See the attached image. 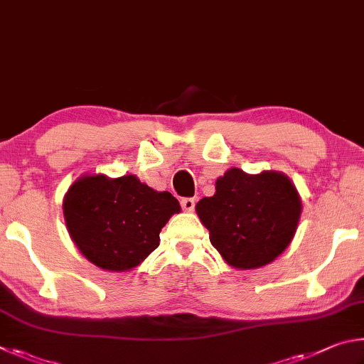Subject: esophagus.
<instances>
[{"label":"esophagus","instance_id":"34e87169","mask_svg":"<svg viewBox=\"0 0 364 364\" xmlns=\"http://www.w3.org/2000/svg\"><path fill=\"white\" fill-rule=\"evenodd\" d=\"M181 206L186 213H192L195 209V200L193 198H183V200H181Z\"/></svg>","mask_w":364,"mask_h":364}]
</instances>
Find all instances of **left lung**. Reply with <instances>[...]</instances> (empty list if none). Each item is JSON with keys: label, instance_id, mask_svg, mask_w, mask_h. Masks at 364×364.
I'll use <instances>...</instances> for the list:
<instances>
[{"label": "left lung", "instance_id": "1", "mask_svg": "<svg viewBox=\"0 0 364 364\" xmlns=\"http://www.w3.org/2000/svg\"><path fill=\"white\" fill-rule=\"evenodd\" d=\"M195 209L222 259L233 269L251 270L273 262L289 246L302 201L283 172L230 168L215 181V193Z\"/></svg>", "mask_w": 364, "mask_h": 364}]
</instances>
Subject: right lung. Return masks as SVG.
Masks as SVG:
<instances>
[{"mask_svg": "<svg viewBox=\"0 0 364 364\" xmlns=\"http://www.w3.org/2000/svg\"><path fill=\"white\" fill-rule=\"evenodd\" d=\"M63 219L89 262L107 272L136 269L159 245V232L181 213L169 192H156L134 174H85L63 196Z\"/></svg>", "mask_w": 364, "mask_h": 364, "instance_id": "add662e5", "label": "right lung"}]
</instances>
